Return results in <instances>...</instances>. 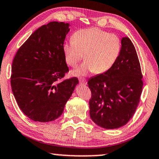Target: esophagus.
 Listing matches in <instances>:
<instances>
[{
	"label": "esophagus",
	"mask_w": 159,
	"mask_h": 159,
	"mask_svg": "<svg viewBox=\"0 0 159 159\" xmlns=\"http://www.w3.org/2000/svg\"><path fill=\"white\" fill-rule=\"evenodd\" d=\"M79 82L80 84H83V85H86L87 84V81L86 80L84 79V78H80L79 79Z\"/></svg>",
	"instance_id": "34e87169"
}]
</instances>
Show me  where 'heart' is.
<instances>
[{"label":"heart","instance_id":"heart-1","mask_svg":"<svg viewBox=\"0 0 159 159\" xmlns=\"http://www.w3.org/2000/svg\"><path fill=\"white\" fill-rule=\"evenodd\" d=\"M120 50L121 41L117 35L98 28L77 30L72 41L63 45L66 62L71 67H75L84 55L86 61L72 72L75 76L93 71L96 74L108 71L117 61Z\"/></svg>","mask_w":159,"mask_h":159}]
</instances>
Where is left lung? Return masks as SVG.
<instances>
[{
  "label": "left lung",
  "mask_w": 159,
  "mask_h": 159,
  "mask_svg": "<svg viewBox=\"0 0 159 159\" xmlns=\"http://www.w3.org/2000/svg\"><path fill=\"white\" fill-rule=\"evenodd\" d=\"M88 84L92 93L90 116L95 124L114 129L129 122L143 88L140 63L129 37L122 38L121 50L114 65L108 71L89 79Z\"/></svg>",
  "instance_id": "left-lung-1"
}]
</instances>
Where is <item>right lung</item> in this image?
Masks as SVG:
<instances>
[{
  "label": "right lung",
  "mask_w": 159,
  "mask_h": 159,
  "mask_svg": "<svg viewBox=\"0 0 159 159\" xmlns=\"http://www.w3.org/2000/svg\"><path fill=\"white\" fill-rule=\"evenodd\" d=\"M70 25L57 21L42 25L14 57L12 91L20 110L34 121L49 122L61 116L79 84L75 77L62 80L68 72L63 45Z\"/></svg>",
  "instance_id": "add662e5"
}]
</instances>
